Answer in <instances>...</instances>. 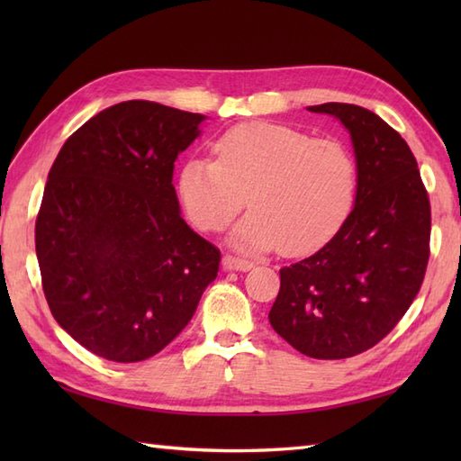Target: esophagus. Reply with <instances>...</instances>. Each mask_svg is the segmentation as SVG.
<instances>
[{"mask_svg":"<svg viewBox=\"0 0 461 461\" xmlns=\"http://www.w3.org/2000/svg\"><path fill=\"white\" fill-rule=\"evenodd\" d=\"M253 266L256 263L249 261V259H243V258H238V256H223V267L230 269V271H249L253 269Z\"/></svg>","mask_w":461,"mask_h":461,"instance_id":"obj_1","label":"esophagus"}]
</instances>
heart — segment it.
Returning <instances> with one entry per match:
<instances>
[{"label": "heart", "instance_id": "obj_1", "mask_svg": "<svg viewBox=\"0 0 461 461\" xmlns=\"http://www.w3.org/2000/svg\"><path fill=\"white\" fill-rule=\"evenodd\" d=\"M213 160H185L178 195L190 221L220 231L253 208L233 241L309 256L337 236L357 200L358 168L345 142L285 124L246 122L213 142Z\"/></svg>", "mask_w": 461, "mask_h": 461}]
</instances>
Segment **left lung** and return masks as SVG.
<instances>
[{
    "label": "left lung",
    "instance_id": "1",
    "mask_svg": "<svg viewBox=\"0 0 461 461\" xmlns=\"http://www.w3.org/2000/svg\"><path fill=\"white\" fill-rule=\"evenodd\" d=\"M309 111L348 129L357 202L325 248L279 271L269 322L303 355L339 360L375 347L412 305L429 259L432 212L414 154L393 126L358 104Z\"/></svg>",
    "mask_w": 461,
    "mask_h": 461
}]
</instances>
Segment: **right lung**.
Wrapping results in <instances>:
<instances>
[{
    "instance_id": "add662e5",
    "label": "right lung",
    "mask_w": 461,
    "mask_h": 461,
    "mask_svg": "<svg viewBox=\"0 0 461 461\" xmlns=\"http://www.w3.org/2000/svg\"><path fill=\"white\" fill-rule=\"evenodd\" d=\"M202 114L126 101L68 136L35 220L41 285L55 321L114 362L154 357L180 335L220 249L182 220L174 162Z\"/></svg>"
}]
</instances>
